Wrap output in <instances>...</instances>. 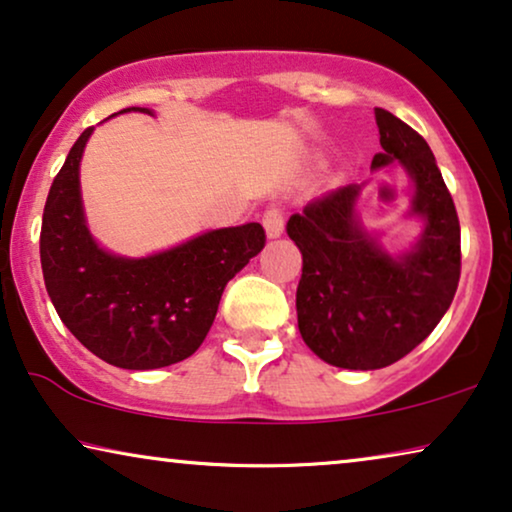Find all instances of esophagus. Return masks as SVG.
Segmentation results:
<instances>
[{
  "instance_id": "34e87169",
  "label": "esophagus",
  "mask_w": 512,
  "mask_h": 512,
  "mask_svg": "<svg viewBox=\"0 0 512 512\" xmlns=\"http://www.w3.org/2000/svg\"><path fill=\"white\" fill-rule=\"evenodd\" d=\"M263 228L268 237H279L284 230V212L282 207L277 205H270L268 209L263 212Z\"/></svg>"
}]
</instances>
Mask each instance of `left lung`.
Instances as JSON below:
<instances>
[{"label": "left lung", "mask_w": 512, "mask_h": 512, "mask_svg": "<svg viewBox=\"0 0 512 512\" xmlns=\"http://www.w3.org/2000/svg\"><path fill=\"white\" fill-rule=\"evenodd\" d=\"M375 121L382 153L373 170L401 163L415 179L412 212L426 219L417 249L394 258L363 233L354 219L356 184L314 198L286 223L303 254L300 335L319 359L349 370L391 366L429 338L461 275L459 216L429 144L387 109H375Z\"/></svg>", "instance_id": "1"}]
</instances>
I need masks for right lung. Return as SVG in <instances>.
<instances>
[{
    "label": "right lung",
    "instance_id": "obj_1",
    "mask_svg": "<svg viewBox=\"0 0 512 512\" xmlns=\"http://www.w3.org/2000/svg\"><path fill=\"white\" fill-rule=\"evenodd\" d=\"M90 132L76 139L46 198L39 235L46 291L62 324L102 361L128 370L172 366L207 338L223 289L265 247V230L261 223L212 230L149 258L107 254L81 209L79 163Z\"/></svg>",
    "mask_w": 512,
    "mask_h": 512
}]
</instances>
